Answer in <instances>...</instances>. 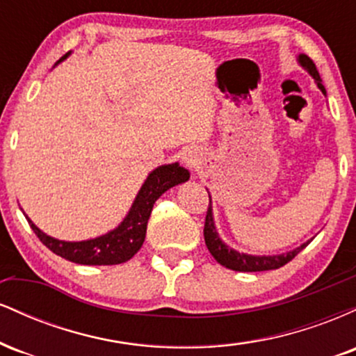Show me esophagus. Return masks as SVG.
Masks as SVG:
<instances>
[{
    "label": "esophagus",
    "mask_w": 356,
    "mask_h": 356,
    "mask_svg": "<svg viewBox=\"0 0 356 356\" xmlns=\"http://www.w3.org/2000/svg\"><path fill=\"white\" fill-rule=\"evenodd\" d=\"M184 162H186L187 165H195V162H197V159H195V155L192 152H187L186 155H184Z\"/></svg>",
    "instance_id": "obj_1"
}]
</instances>
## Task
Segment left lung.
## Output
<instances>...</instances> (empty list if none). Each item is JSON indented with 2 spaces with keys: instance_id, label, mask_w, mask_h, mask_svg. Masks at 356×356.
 Wrapping results in <instances>:
<instances>
[{
  "instance_id": "1",
  "label": "left lung",
  "mask_w": 356,
  "mask_h": 356,
  "mask_svg": "<svg viewBox=\"0 0 356 356\" xmlns=\"http://www.w3.org/2000/svg\"><path fill=\"white\" fill-rule=\"evenodd\" d=\"M298 63L305 68L309 75L313 76L316 81L318 88L321 90L323 95H326V90L321 83V76L318 73L316 67H314L313 60L306 55L298 56ZM204 239H206V246L209 249V252L214 256V259L218 261L220 266L232 269V271H243V273H254V271H269V269H277L284 264H288L289 261L295 257L298 252L303 251L308 246L309 241H306L305 244H301L300 248L293 249V251L284 252V254H276V256H252V254H244V252H238L234 249L222 243V239L219 238L218 229H216L214 224V216H212V204H211V195H209V207H207L206 214V224H204Z\"/></svg>"
}]
</instances>
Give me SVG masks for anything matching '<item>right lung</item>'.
<instances>
[{"label":"right lung","instance_id":"add662e5","mask_svg":"<svg viewBox=\"0 0 356 356\" xmlns=\"http://www.w3.org/2000/svg\"><path fill=\"white\" fill-rule=\"evenodd\" d=\"M68 55H70V51H68L67 55L61 56V58L56 61V65L67 58ZM189 170L184 169V167L177 164V162L154 169L152 172L149 174V177L145 179V182L142 184L136 201H134L129 214L125 216V219L122 220L113 231L88 241L70 243V241H60L51 238V236L40 231L33 224V220L28 218L24 212L23 214L24 218H26L28 224L31 226V229H33L35 234L38 236V239L42 241L50 251L55 252L56 256L65 257V259L76 264H87V266L122 264L125 263V261L132 259V257L137 254L138 249L142 248V244H144L147 222H149L150 212H152L155 201H157L165 191H169L170 187L189 181Z\"/></svg>","mask_w":356,"mask_h":356}]
</instances>
